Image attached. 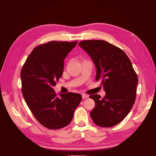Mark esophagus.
Here are the masks:
<instances>
[{"label": "esophagus", "instance_id": "1", "mask_svg": "<svg viewBox=\"0 0 156 156\" xmlns=\"http://www.w3.org/2000/svg\"><path fill=\"white\" fill-rule=\"evenodd\" d=\"M89 96L88 95H87L85 94H82V98H83V99H86V98H88Z\"/></svg>", "mask_w": 156, "mask_h": 156}]
</instances>
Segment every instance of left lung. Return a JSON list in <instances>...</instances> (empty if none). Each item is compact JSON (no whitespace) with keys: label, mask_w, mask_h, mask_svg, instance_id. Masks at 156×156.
<instances>
[{"label":"left lung","mask_w":156,"mask_h":156,"mask_svg":"<svg viewBox=\"0 0 156 156\" xmlns=\"http://www.w3.org/2000/svg\"><path fill=\"white\" fill-rule=\"evenodd\" d=\"M93 60L96 81L103 85L105 97L89 96L96 103L90 115L102 127L120 123L128 115L135 102L138 79L126 54L122 49L105 41H83L78 44Z\"/></svg>","instance_id":"left-lung-1"}]
</instances>
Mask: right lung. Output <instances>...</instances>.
<instances>
[{
  "instance_id": "1",
  "label": "right lung",
  "mask_w": 156,
  "mask_h": 156,
  "mask_svg": "<svg viewBox=\"0 0 156 156\" xmlns=\"http://www.w3.org/2000/svg\"><path fill=\"white\" fill-rule=\"evenodd\" d=\"M78 41H51L35 47L22 67V92L28 107L42 125L65 127L72 120L82 100L79 94L57 95L54 89L61 77L64 60Z\"/></svg>"
}]
</instances>
